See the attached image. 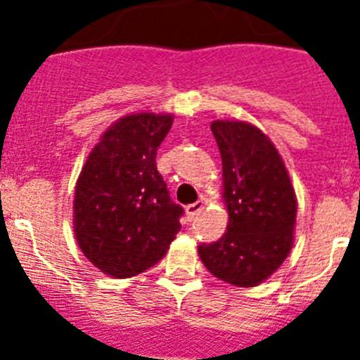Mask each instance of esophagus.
I'll return each mask as SVG.
<instances>
[{
	"label": "esophagus",
	"mask_w": 360,
	"mask_h": 360,
	"mask_svg": "<svg viewBox=\"0 0 360 360\" xmlns=\"http://www.w3.org/2000/svg\"><path fill=\"white\" fill-rule=\"evenodd\" d=\"M202 209H203L202 202H195V203H191V205H187V207H186L187 219H189V221H193V219H195L196 216L200 214V211H202Z\"/></svg>",
	"instance_id": "34e87169"
}]
</instances>
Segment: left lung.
<instances>
[{
  "label": "left lung",
  "mask_w": 360,
  "mask_h": 360,
  "mask_svg": "<svg viewBox=\"0 0 360 360\" xmlns=\"http://www.w3.org/2000/svg\"><path fill=\"white\" fill-rule=\"evenodd\" d=\"M224 167L227 232L198 247L212 276L234 287H256L274 274L294 245L297 202L281 155L269 136L241 120H214Z\"/></svg>",
  "instance_id": "obj_1"
}]
</instances>
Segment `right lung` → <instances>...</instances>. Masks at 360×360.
Listing matches in <instances>:
<instances>
[{"mask_svg":"<svg viewBox=\"0 0 360 360\" xmlns=\"http://www.w3.org/2000/svg\"><path fill=\"white\" fill-rule=\"evenodd\" d=\"M173 115L133 113L111 124L86 160L73 200L75 240L111 278L157 265L180 231L184 209L157 171V149Z\"/></svg>","mask_w":360,"mask_h":360,"instance_id":"obj_1","label":"right lung"}]
</instances>
